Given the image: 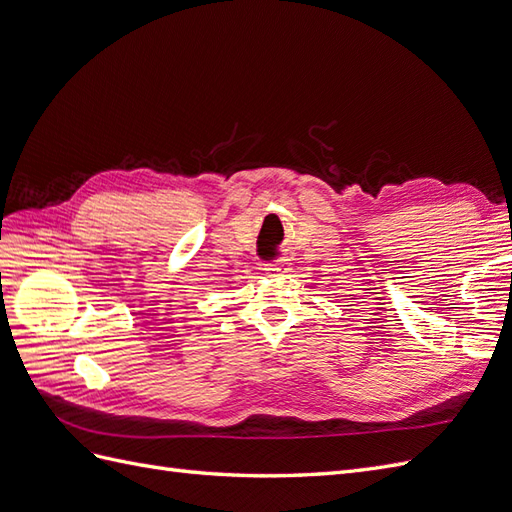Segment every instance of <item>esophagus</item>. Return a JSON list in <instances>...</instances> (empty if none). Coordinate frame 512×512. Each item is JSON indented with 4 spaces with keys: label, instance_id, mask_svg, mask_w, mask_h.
<instances>
[{
    "label": "esophagus",
    "instance_id": "obj_1",
    "mask_svg": "<svg viewBox=\"0 0 512 512\" xmlns=\"http://www.w3.org/2000/svg\"><path fill=\"white\" fill-rule=\"evenodd\" d=\"M288 269V262L286 260H277V262H273V265H267L265 267V271L269 273V275H280V273H284Z\"/></svg>",
    "mask_w": 512,
    "mask_h": 512
}]
</instances>
